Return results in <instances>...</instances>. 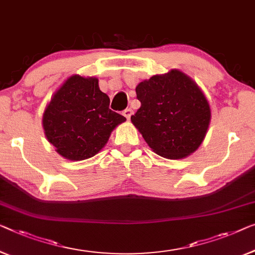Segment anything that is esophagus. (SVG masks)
Returning <instances> with one entry per match:
<instances>
[{
	"mask_svg": "<svg viewBox=\"0 0 255 255\" xmlns=\"http://www.w3.org/2000/svg\"><path fill=\"white\" fill-rule=\"evenodd\" d=\"M123 115L127 118V119H130V116L132 115V110L131 109H126V110H124V112H123Z\"/></svg>",
	"mask_w": 255,
	"mask_h": 255,
	"instance_id": "obj_1",
	"label": "esophagus"
}]
</instances>
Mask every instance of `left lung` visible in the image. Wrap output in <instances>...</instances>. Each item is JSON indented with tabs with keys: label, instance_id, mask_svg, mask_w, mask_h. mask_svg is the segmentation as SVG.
Masks as SVG:
<instances>
[{
	"label": "left lung",
	"instance_id": "8db88e82",
	"mask_svg": "<svg viewBox=\"0 0 255 255\" xmlns=\"http://www.w3.org/2000/svg\"><path fill=\"white\" fill-rule=\"evenodd\" d=\"M139 109L130 117L149 146L169 159L195 152L206 135L211 109L199 87L182 72L154 75L136 87Z\"/></svg>",
	"mask_w": 255,
	"mask_h": 255
}]
</instances>
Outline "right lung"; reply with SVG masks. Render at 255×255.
<instances>
[{"label":"right lung","instance_id":"obj_1","mask_svg":"<svg viewBox=\"0 0 255 255\" xmlns=\"http://www.w3.org/2000/svg\"><path fill=\"white\" fill-rule=\"evenodd\" d=\"M126 118L110 109L96 78L73 75L56 91L43 113V128L56 151L70 160L98 153Z\"/></svg>","mask_w":255,"mask_h":255}]
</instances>
